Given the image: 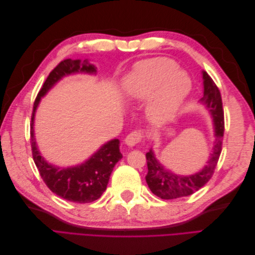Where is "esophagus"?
Instances as JSON below:
<instances>
[{
  "mask_svg": "<svg viewBox=\"0 0 255 255\" xmlns=\"http://www.w3.org/2000/svg\"><path fill=\"white\" fill-rule=\"evenodd\" d=\"M142 132L141 130H134V132L129 133L126 138V143L129 146H134L138 142H140L142 139Z\"/></svg>",
  "mask_w": 255,
  "mask_h": 255,
  "instance_id": "34e87169",
  "label": "esophagus"
}]
</instances>
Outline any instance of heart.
Returning <instances> with one entry per match:
<instances>
[{
	"label": "heart",
	"instance_id": "heart-1",
	"mask_svg": "<svg viewBox=\"0 0 255 255\" xmlns=\"http://www.w3.org/2000/svg\"><path fill=\"white\" fill-rule=\"evenodd\" d=\"M176 71L177 66L171 59H145L135 65L127 80L128 92L133 99L145 101L153 97L148 112L154 122L171 119L189 94V78Z\"/></svg>",
	"mask_w": 255,
	"mask_h": 255
}]
</instances>
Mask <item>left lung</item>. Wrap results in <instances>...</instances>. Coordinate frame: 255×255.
Masks as SVG:
<instances>
[{"label":"left lung","mask_w":255,"mask_h":255,"mask_svg":"<svg viewBox=\"0 0 255 255\" xmlns=\"http://www.w3.org/2000/svg\"><path fill=\"white\" fill-rule=\"evenodd\" d=\"M203 98L201 101L211 112L215 126V145L213 154L207 165L200 172L183 176L166 170L154 156L150 150L145 154L148 173L145 181L154 195L164 200H171L192 195L210 181L215 172L222 149V137L225 132V116H223L222 101L217 85L205 71H203Z\"/></svg>","instance_id":"1"}]
</instances>
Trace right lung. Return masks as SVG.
<instances>
[{"mask_svg":"<svg viewBox=\"0 0 255 255\" xmlns=\"http://www.w3.org/2000/svg\"><path fill=\"white\" fill-rule=\"evenodd\" d=\"M96 67L87 60L65 59L53 69L38 92L33 106L30 122V146L35 165L41 179L49 189L60 198L75 203H90L102 196L110 181L115 165L122 158L119 149L120 141L113 139L102 145L84 164L71 168H58L48 164L37 149L34 137V118L41 98L47 94L61 78L76 72L95 73Z\"/></svg>","mask_w":255,"mask_h":255,"instance_id":"right-lung-1","label":"right lung"}]
</instances>
